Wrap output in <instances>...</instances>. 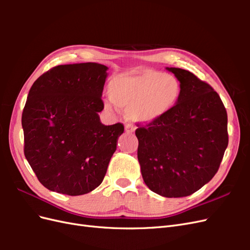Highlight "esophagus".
<instances>
[{"label": "esophagus", "instance_id": "obj_1", "mask_svg": "<svg viewBox=\"0 0 250 250\" xmlns=\"http://www.w3.org/2000/svg\"><path fill=\"white\" fill-rule=\"evenodd\" d=\"M125 130H126V132H128V133H131V132H134L135 127H134L133 125H131V124H127V125L125 126Z\"/></svg>", "mask_w": 250, "mask_h": 250}]
</instances>
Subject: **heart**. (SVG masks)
Listing matches in <instances>:
<instances>
[{
  "instance_id": "obj_1",
  "label": "heart",
  "mask_w": 250,
  "mask_h": 250,
  "mask_svg": "<svg viewBox=\"0 0 250 250\" xmlns=\"http://www.w3.org/2000/svg\"><path fill=\"white\" fill-rule=\"evenodd\" d=\"M107 94L116 106L127 108V116L133 122L151 123L176 106L181 85L173 75L142 69L113 77ZM105 107L111 109L108 104Z\"/></svg>"
}]
</instances>
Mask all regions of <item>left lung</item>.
Returning <instances> with one entry per match:
<instances>
[{
  "mask_svg": "<svg viewBox=\"0 0 250 250\" xmlns=\"http://www.w3.org/2000/svg\"><path fill=\"white\" fill-rule=\"evenodd\" d=\"M181 97L167 115L135 130L142 176L151 191L186 197L215 176L229 145L228 113L206 81L187 70L167 67Z\"/></svg>",
  "mask_w": 250,
  "mask_h": 250,
  "instance_id": "obj_1",
  "label": "left lung"
}]
</instances>
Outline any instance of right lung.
Returning a JSON list of instances; mask_svg holds the SVG:
<instances>
[{
	"label": "right lung",
	"mask_w": 250,
	"mask_h": 250,
	"mask_svg": "<svg viewBox=\"0 0 250 250\" xmlns=\"http://www.w3.org/2000/svg\"><path fill=\"white\" fill-rule=\"evenodd\" d=\"M108 67L96 62L52 67L35 80L21 115L24 153L48 190L78 196L99 187L122 123L105 126L98 112Z\"/></svg>",
	"instance_id": "1"
}]
</instances>
